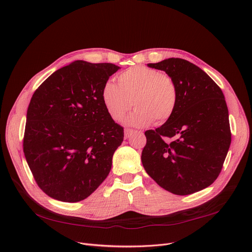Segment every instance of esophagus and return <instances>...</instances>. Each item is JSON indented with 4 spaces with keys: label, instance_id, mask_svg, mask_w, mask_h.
Returning <instances> with one entry per match:
<instances>
[{
    "label": "esophagus",
    "instance_id": "esophagus-1",
    "mask_svg": "<svg viewBox=\"0 0 252 252\" xmlns=\"http://www.w3.org/2000/svg\"><path fill=\"white\" fill-rule=\"evenodd\" d=\"M132 133H133L132 129H129V128H126L125 129V137L126 138H128Z\"/></svg>",
    "mask_w": 252,
    "mask_h": 252
}]
</instances>
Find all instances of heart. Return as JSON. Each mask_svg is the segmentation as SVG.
<instances>
[{
    "instance_id": "1",
    "label": "heart",
    "mask_w": 252,
    "mask_h": 252,
    "mask_svg": "<svg viewBox=\"0 0 252 252\" xmlns=\"http://www.w3.org/2000/svg\"><path fill=\"white\" fill-rule=\"evenodd\" d=\"M101 99L115 122H121L134 105L136 110L126 118V124L142 127L153 122L162 125L172 118L178 103V89L169 75L135 65L119 75L118 85L106 83Z\"/></svg>"
}]
</instances>
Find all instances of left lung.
<instances>
[{
	"label": "left lung",
	"instance_id": "obj_1",
	"mask_svg": "<svg viewBox=\"0 0 252 252\" xmlns=\"http://www.w3.org/2000/svg\"><path fill=\"white\" fill-rule=\"evenodd\" d=\"M148 65L165 71L175 81L178 103L168 122L145 132L142 165L165 190L177 195L191 194L218 178L230 146L223 93L189 61L170 58Z\"/></svg>",
	"mask_w": 252,
	"mask_h": 252
}]
</instances>
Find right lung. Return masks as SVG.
<instances>
[{"label":"right lung","mask_w":252,"mask_h":252,"mask_svg":"<svg viewBox=\"0 0 252 252\" xmlns=\"http://www.w3.org/2000/svg\"><path fill=\"white\" fill-rule=\"evenodd\" d=\"M119 68L76 61L56 70L33 93L24 154L35 183L52 198L81 201L109 175L124 127L107 114L101 92Z\"/></svg>","instance_id":"add662e5"}]
</instances>
